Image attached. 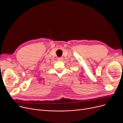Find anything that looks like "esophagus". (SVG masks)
<instances>
[{"label":"esophagus","mask_w":123,"mask_h":123,"mask_svg":"<svg viewBox=\"0 0 123 123\" xmlns=\"http://www.w3.org/2000/svg\"><path fill=\"white\" fill-rule=\"evenodd\" d=\"M62 60V58H58V61H61Z\"/></svg>","instance_id":"obj_1"}]
</instances>
